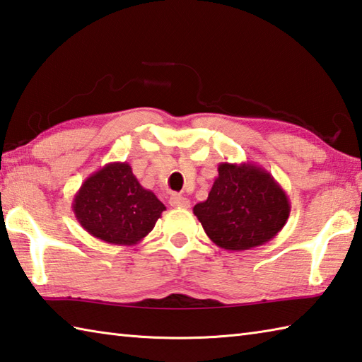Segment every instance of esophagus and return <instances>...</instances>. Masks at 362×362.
I'll use <instances>...</instances> for the list:
<instances>
[{
  "label": "esophagus",
  "instance_id": "obj_1",
  "mask_svg": "<svg viewBox=\"0 0 362 362\" xmlns=\"http://www.w3.org/2000/svg\"><path fill=\"white\" fill-rule=\"evenodd\" d=\"M169 204H171L173 207H179V209H188L189 207V201L187 199V197L182 196V194H177V193H173L171 197H169Z\"/></svg>",
  "mask_w": 362,
  "mask_h": 362
}]
</instances>
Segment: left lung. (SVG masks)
I'll list each match as a JSON object with an SVG mask.
<instances>
[{
  "mask_svg": "<svg viewBox=\"0 0 362 362\" xmlns=\"http://www.w3.org/2000/svg\"><path fill=\"white\" fill-rule=\"evenodd\" d=\"M193 214L209 238L228 251L270 242L290 215L288 196L274 177L254 163H219L209 197Z\"/></svg>",
  "mask_w": 362,
  "mask_h": 362,
  "instance_id": "1",
  "label": "left lung"
}]
</instances>
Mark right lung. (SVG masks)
<instances>
[{
    "instance_id": "add662e5",
    "label": "right lung",
    "mask_w": 362,
    "mask_h": 362,
    "mask_svg": "<svg viewBox=\"0 0 362 362\" xmlns=\"http://www.w3.org/2000/svg\"><path fill=\"white\" fill-rule=\"evenodd\" d=\"M72 210L81 228L105 243L133 246L153 229L166 210L134 177L129 163H108L76 191Z\"/></svg>"
}]
</instances>
